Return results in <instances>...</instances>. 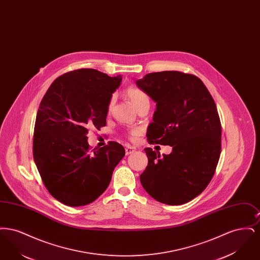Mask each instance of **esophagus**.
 Here are the masks:
<instances>
[{"mask_svg":"<svg viewBox=\"0 0 260 260\" xmlns=\"http://www.w3.org/2000/svg\"><path fill=\"white\" fill-rule=\"evenodd\" d=\"M135 150L136 149L134 148V147H132V146H127V147H125V155H129V154H133L134 152H135Z\"/></svg>","mask_w":260,"mask_h":260,"instance_id":"esophagus-1","label":"esophagus"}]
</instances>
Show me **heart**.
<instances>
[{"label":"heart","mask_w":260,"mask_h":260,"mask_svg":"<svg viewBox=\"0 0 260 260\" xmlns=\"http://www.w3.org/2000/svg\"><path fill=\"white\" fill-rule=\"evenodd\" d=\"M124 95L127 99V100L131 102V104L135 107L136 111L141 108L142 106H144L145 104H149L148 95L140 88L136 87H128L124 90ZM114 104V99H112L109 102L108 105V110H111L112 106ZM139 131L138 129H134L129 133L131 138H136V136L139 135Z\"/></svg>","instance_id":"1"}]
</instances>
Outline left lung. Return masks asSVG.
Here are the masks:
<instances>
[{"mask_svg": "<svg viewBox=\"0 0 260 260\" xmlns=\"http://www.w3.org/2000/svg\"><path fill=\"white\" fill-rule=\"evenodd\" d=\"M136 83L157 103L149 143L173 147L162 157L144 149L148 166L140 182L162 204H185L209 185L220 157L221 124L214 100L198 77L178 71L150 73Z\"/></svg>", "mask_w": 260, "mask_h": 260, "instance_id": "obj_1", "label": "left lung"}]
</instances>
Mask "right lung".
I'll return each mask as SVG.
<instances>
[{
    "label": "right lung",
    "mask_w": 260,
    "mask_h": 260,
    "mask_svg": "<svg viewBox=\"0 0 260 260\" xmlns=\"http://www.w3.org/2000/svg\"><path fill=\"white\" fill-rule=\"evenodd\" d=\"M122 82L95 69L55 79L38 109L33 157L50 195L69 207L86 206L107 189L124 148L110 141L89 148L88 128L105 126L112 93Z\"/></svg>",
    "instance_id": "obj_1"
}]
</instances>
